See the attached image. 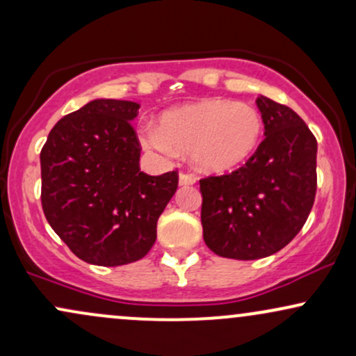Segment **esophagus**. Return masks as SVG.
<instances>
[{"label": "esophagus", "instance_id": "1", "mask_svg": "<svg viewBox=\"0 0 356 356\" xmlns=\"http://www.w3.org/2000/svg\"><path fill=\"white\" fill-rule=\"evenodd\" d=\"M195 175L192 174H187V172H181V175H179V184L181 186H192V184H195Z\"/></svg>", "mask_w": 356, "mask_h": 356}]
</instances>
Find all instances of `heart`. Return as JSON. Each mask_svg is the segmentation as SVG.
I'll use <instances>...</instances> for the list:
<instances>
[{
  "label": "heart",
  "mask_w": 356,
  "mask_h": 356,
  "mask_svg": "<svg viewBox=\"0 0 356 356\" xmlns=\"http://www.w3.org/2000/svg\"><path fill=\"white\" fill-rule=\"evenodd\" d=\"M257 108L231 100L209 99L174 108L161 125L142 130V144L159 154H192L202 170L224 174L238 169L256 152L263 137Z\"/></svg>",
  "instance_id": "1"
}]
</instances>
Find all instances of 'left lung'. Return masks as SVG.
<instances>
[{"mask_svg": "<svg viewBox=\"0 0 356 356\" xmlns=\"http://www.w3.org/2000/svg\"><path fill=\"white\" fill-rule=\"evenodd\" d=\"M264 140L229 174L199 181L204 241L218 256L261 259L291 243L316 195V138L295 110L256 100Z\"/></svg>", "mask_w": 356, "mask_h": 356, "instance_id": "left-lung-1", "label": "left lung"}]
</instances>
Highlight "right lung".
Returning a JSON list of instances; mask_svg holds the SVG:
<instances>
[{
	"instance_id": "1",
	"label": "right lung",
	"mask_w": 356,
	"mask_h": 356,
	"mask_svg": "<svg viewBox=\"0 0 356 356\" xmlns=\"http://www.w3.org/2000/svg\"><path fill=\"white\" fill-rule=\"evenodd\" d=\"M138 108L129 100L90 102L56 122L40 152L44 218L85 263L122 266L144 257L177 191V170L140 172L130 122Z\"/></svg>"
}]
</instances>
